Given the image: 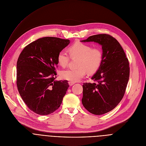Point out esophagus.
Masks as SVG:
<instances>
[{"mask_svg": "<svg viewBox=\"0 0 146 146\" xmlns=\"http://www.w3.org/2000/svg\"><path fill=\"white\" fill-rule=\"evenodd\" d=\"M74 83H75V82H74L69 81V84L70 86H72L73 84H74Z\"/></svg>", "mask_w": 146, "mask_h": 146, "instance_id": "1", "label": "esophagus"}]
</instances>
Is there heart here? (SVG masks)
Listing matches in <instances>:
<instances>
[{"instance_id":"1","label":"heart","mask_w":146,"mask_h":146,"mask_svg":"<svg viewBox=\"0 0 146 146\" xmlns=\"http://www.w3.org/2000/svg\"><path fill=\"white\" fill-rule=\"evenodd\" d=\"M72 58H79L77 63V69H68L62 70L60 76L64 79L77 82L80 81L86 74L95 73L100 68L103 60V53L98 48H92L87 44L76 43L68 50ZM70 60V56L64 50L60 51L57 56L58 64L62 67H66Z\"/></svg>"}]
</instances>
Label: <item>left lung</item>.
I'll list each match as a JSON object with an SVG mask.
<instances>
[{
	"label": "left lung",
	"instance_id": "obj_1",
	"mask_svg": "<svg viewBox=\"0 0 146 146\" xmlns=\"http://www.w3.org/2000/svg\"><path fill=\"white\" fill-rule=\"evenodd\" d=\"M81 42L102 46L103 60L91 77L96 83L83 84L82 103L91 113L102 115L114 109L122 99L129 77V64L118 41L109 35L90 36Z\"/></svg>",
	"mask_w": 146,
	"mask_h": 146
}]
</instances>
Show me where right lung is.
Masks as SVG:
<instances>
[{
  "label": "right lung",
  "instance_id": "add662e5",
  "mask_svg": "<svg viewBox=\"0 0 146 146\" xmlns=\"http://www.w3.org/2000/svg\"><path fill=\"white\" fill-rule=\"evenodd\" d=\"M68 39L45 37L26 46L17 63V86L30 110L39 115L56 110L69 87L67 80H54L58 53L70 43Z\"/></svg>",
  "mask_w": 146,
  "mask_h": 146
}]
</instances>
